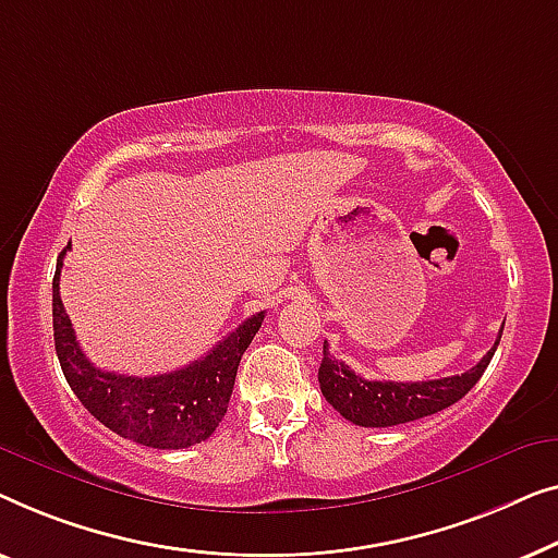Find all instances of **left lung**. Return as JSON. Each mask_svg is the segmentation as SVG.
Instances as JSON below:
<instances>
[{"mask_svg": "<svg viewBox=\"0 0 558 558\" xmlns=\"http://www.w3.org/2000/svg\"><path fill=\"white\" fill-rule=\"evenodd\" d=\"M500 333L488 354L465 374L429 381H368L361 374L351 372L343 361L331 356L328 343H324V361L318 368L320 391L343 420L354 422L359 427H395L429 417V414L447 410L475 387L496 354Z\"/></svg>", "mask_w": 558, "mask_h": 558, "instance_id": "8db88e82", "label": "left lung"}]
</instances>
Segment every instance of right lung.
Returning <instances> with one entry per match:
<instances>
[{
  "mask_svg": "<svg viewBox=\"0 0 558 558\" xmlns=\"http://www.w3.org/2000/svg\"><path fill=\"white\" fill-rule=\"evenodd\" d=\"M52 278V333L62 374L98 422L116 435L156 450H182L204 442L222 422L230 404L240 359L260 331L265 311L250 316L245 324L227 333L207 356L190 366L156 376H125L93 366L75 339L65 308L60 301L62 257Z\"/></svg>",
  "mask_w": 558,
  "mask_h": 558,
  "instance_id": "right-lung-1",
  "label": "right lung"
}]
</instances>
